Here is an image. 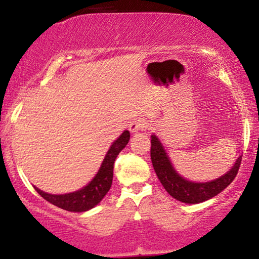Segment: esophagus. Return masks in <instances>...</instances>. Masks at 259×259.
Instances as JSON below:
<instances>
[{
	"label": "esophagus",
	"mask_w": 259,
	"mask_h": 259,
	"mask_svg": "<svg viewBox=\"0 0 259 259\" xmlns=\"http://www.w3.org/2000/svg\"><path fill=\"white\" fill-rule=\"evenodd\" d=\"M145 127H146V121L144 119H134L129 124V130L132 133L142 132V130H145Z\"/></svg>",
	"instance_id": "34e87169"
}]
</instances>
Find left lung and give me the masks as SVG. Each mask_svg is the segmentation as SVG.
Here are the masks:
<instances>
[{
  "label": "left lung",
  "instance_id": "left-lung-1",
  "mask_svg": "<svg viewBox=\"0 0 259 259\" xmlns=\"http://www.w3.org/2000/svg\"><path fill=\"white\" fill-rule=\"evenodd\" d=\"M151 160L157 177L168 194L175 200L194 204L209 200L227 189L228 185H230L231 181L235 179L241 164V157H239L233 168L218 179L208 183L189 181L177 173L167 156V152L164 151V147L156 135L151 136Z\"/></svg>",
  "mask_w": 259,
  "mask_h": 259
}]
</instances>
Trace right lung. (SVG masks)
<instances>
[{
	"instance_id": "add662e5",
	"label": "right lung",
	"mask_w": 259,
	"mask_h": 259,
	"mask_svg": "<svg viewBox=\"0 0 259 259\" xmlns=\"http://www.w3.org/2000/svg\"><path fill=\"white\" fill-rule=\"evenodd\" d=\"M129 140L130 133L125 130L109 147L96 177L81 190L64 195L47 194V192L41 191L37 187H35V190L47 202L62 208V209L68 210V212H86V210L91 209L100 203L101 200L111 189L114 160L120 151L126 146Z\"/></svg>"
}]
</instances>
